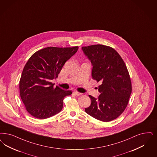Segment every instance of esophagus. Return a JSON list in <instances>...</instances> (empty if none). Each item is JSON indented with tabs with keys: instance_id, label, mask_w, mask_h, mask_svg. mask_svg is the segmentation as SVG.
<instances>
[{
	"instance_id": "esophagus-1",
	"label": "esophagus",
	"mask_w": 157,
	"mask_h": 157,
	"mask_svg": "<svg viewBox=\"0 0 157 157\" xmlns=\"http://www.w3.org/2000/svg\"><path fill=\"white\" fill-rule=\"evenodd\" d=\"M73 94H75V95L76 96H80V95L82 93H79V92L75 91V92H73Z\"/></svg>"
}]
</instances>
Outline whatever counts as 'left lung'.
I'll list each match as a JSON object with an SVG mask.
<instances>
[{"label": "left lung", "instance_id": "left-lung-1", "mask_svg": "<svg viewBox=\"0 0 157 157\" xmlns=\"http://www.w3.org/2000/svg\"><path fill=\"white\" fill-rule=\"evenodd\" d=\"M91 61L93 79L101 85L98 98L89 95L92 103L85 112L95 119L109 122L124 111L132 93V83L124 61L115 49L103 44L83 46Z\"/></svg>", "mask_w": 157, "mask_h": 157}]
</instances>
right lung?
I'll list each match as a JSON object with an SVG mask.
<instances>
[{
	"label": "right lung",
	"mask_w": 157,
	"mask_h": 157,
	"mask_svg": "<svg viewBox=\"0 0 157 157\" xmlns=\"http://www.w3.org/2000/svg\"><path fill=\"white\" fill-rule=\"evenodd\" d=\"M78 48L48 47L29 59L19 83L20 97L29 114L38 119H46L61 111L64 98L72 91L54 88L51 81L58 77L65 62Z\"/></svg>",
	"instance_id": "right-lung-1"
}]
</instances>
